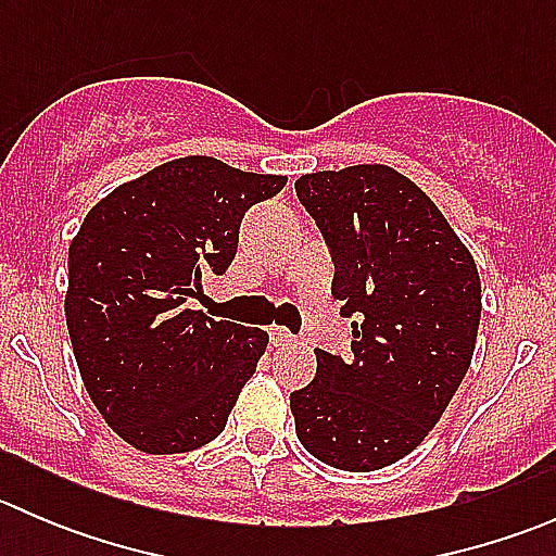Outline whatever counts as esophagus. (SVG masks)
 <instances>
[{
    "label": "esophagus",
    "mask_w": 556,
    "mask_h": 556,
    "mask_svg": "<svg viewBox=\"0 0 556 556\" xmlns=\"http://www.w3.org/2000/svg\"><path fill=\"white\" fill-rule=\"evenodd\" d=\"M268 336H271V344L274 346H293V344H299V336H293L288 328H282V325H274V328L268 330Z\"/></svg>",
    "instance_id": "1"
}]
</instances>
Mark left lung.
<instances>
[{"mask_svg":"<svg viewBox=\"0 0 556 556\" xmlns=\"http://www.w3.org/2000/svg\"><path fill=\"white\" fill-rule=\"evenodd\" d=\"M295 193L336 257L341 314H355L350 361L314 350L317 374L290 392L295 435L330 468H387L422 444L468 374L481 319L476 261L392 166L312 172Z\"/></svg>","mask_w":556,"mask_h":556,"instance_id":"left-lung-1","label":"left lung"}]
</instances>
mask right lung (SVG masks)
<instances>
[{"instance_id": "obj_1", "label": "right lung", "mask_w": 556, "mask_h": 556, "mask_svg": "<svg viewBox=\"0 0 556 556\" xmlns=\"http://www.w3.org/2000/svg\"><path fill=\"white\" fill-rule=\"evenodd\" d=\"M285 182L185 155L117 185L72 239V350L93 406L134 450L190 452L226 428L268 333L185 301L231 266L244 212Z\"/></svg>"}]
</instances>
